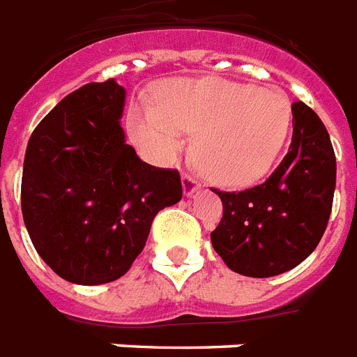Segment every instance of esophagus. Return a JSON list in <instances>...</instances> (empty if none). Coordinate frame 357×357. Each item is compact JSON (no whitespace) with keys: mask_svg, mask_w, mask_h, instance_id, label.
Returning a JSON list of instances; mask_svg holds the SVG:
<instances>
[{"mask_svg":"<svg viewBox=\"0 0 357 357\" xmlns=\"http://www.w3.org/2000/svg\"><path fill=\"white\" fill-rule=\"evenodd\" d=\"M182 188H184V193H186L188 197H192L193 193H197L201 190V182L197 181L192 173H184V176H182Z\"/></svg>","mask_w":357,"mask_h":357,"instance_id":"1","label":"esophagus"}]
</instances>
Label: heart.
<instances>
[{"label": "heart", "instance_id": "heart-1", "mask_svg": "<svg viewBox=\"0 0 357 357\" xmlns=\"http://www.w3.org/2000/svg\"><path fill=\"white\" fill-rule=\"evenodd\" d=\"M289 125L286 96L221 79L175 82L160 107H142L134 116L136 136L162 156L181 149L184 130L199 132L197 165L221 184H249L264 175Z\"/></svg>", "mask_w": 357, "mask_h": 357}]
</instances>
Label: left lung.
<instances>
[{"instance_id": "obj_1", "label": "left lung", "mask_w": 357, "mask_h": 357, "mask_svg": "<svg viewBox=\"0 0 357 357\" xmlns=\"http://www.w3.org/2000/svg\"><path fill=\"white\" fill-rule=\"evenodd\" d=\"M293 138L269 178L241 192H219L223 218L210 238L228 269L267 278L312 255L326 230L335 190V153L317 114L291 105Z\"/></svg>"}]
</instances>
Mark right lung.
<instances>
[{"label":"right lung","instance_id":"1","mask_svg":"<svg viewBox=\"0 0 357 357\" xmlns=\"http://www.w3.org/2000/svg\"><path fill=\"white\" fill-rule=\"evenodd\" d=\"M123 102L114 79L88 82L36 125L25 151L31 241L56 275L81 286L123 276L156 213L182 199L178 169L149 165L125 144Z\"/></svg>","mask_w":357,"mask_h":357}]
</instances>
